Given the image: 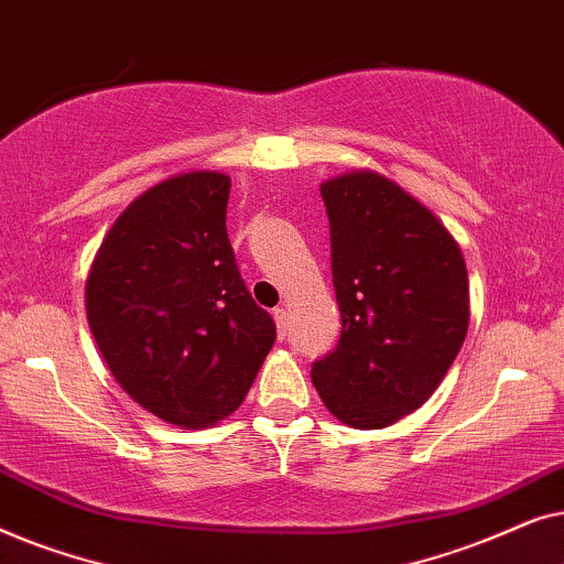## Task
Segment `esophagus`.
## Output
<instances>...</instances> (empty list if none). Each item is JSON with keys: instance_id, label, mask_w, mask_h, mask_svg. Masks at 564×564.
<instances>
[{"instance_id": "1", "label": "esophagus", "mask_w": 564, "mask_h": 564, "mask_svg": "<svg viewBox=\"0 0 564 564\" xmlns=\"http://www.w3.org/2000/svg\"><path fill=\"white\" fill-rule=\"evenodd\" d=\"M274 323H276V336L284 338L288 336V311L284 307H274Z\"/></svg>"}]
</instances>
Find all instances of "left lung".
Wrapping results in <instances>:
<instances>
[{
  "instance_id": "1",
  "label": "left lung",
  "mask_w": 564,
  "mask_h": 564,
  "mask_svg": "<svg viewBox=\"0 0 564 564\" xmlns=\"http://www.w3.org/2000/svg\"><path fill=\"white\" fill-rule=\"evenodd\" d=\"M321 195L344 326L313 384L346 426H392L434 395L465 344V257L426 205L372 169L326 180Z\"/></svg>"
}]
</instances>
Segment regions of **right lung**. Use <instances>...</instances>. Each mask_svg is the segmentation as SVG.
<instances>
[{"mask_svg": "<svg viewBox=\"0 0 564 564\" xmlns=\"http://www.w3.org/2000/svg\"><path fill=\"white\" fill-rule=\"evenodd\" d=\"M228 195L230 176L203 169L153 184L107 230L84 292L120 388L182 429L234 413L276 336L238 274Z\"/></svg>", "mask_w": 564, "mask_h": 564, "instance_id": "1", "label": "right lung"}]
</instances>
